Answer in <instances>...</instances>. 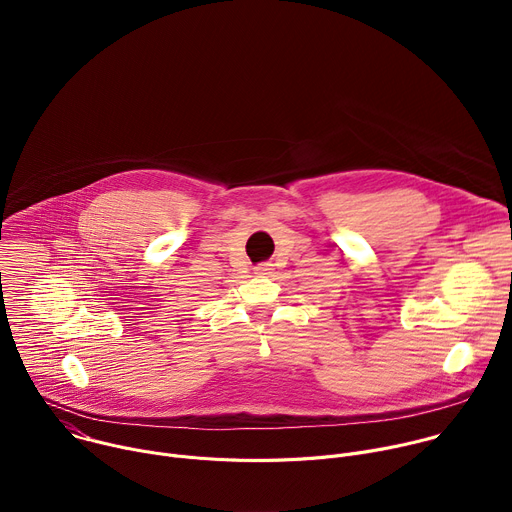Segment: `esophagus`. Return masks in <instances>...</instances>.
<instances>
[{
	"instance_id": "34e87169",
	"label": "esophagus",
	"mask_w": 512,
	"mask_h": 512,
	"mask_svg": "<svg viewBox=\"0 0 512 512\" xmlns=\"http://www.w3.org/2000/svg\"><path fill=\"white\" fill-rule=\"evenodd\" d=\"M269 273H271V265L269 263H261V265L255 267V275H259V277H265Z\"/></svg>"
}]
</instances>
